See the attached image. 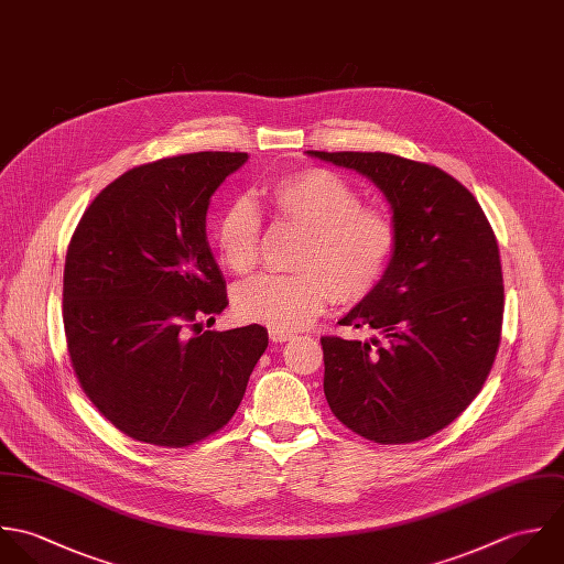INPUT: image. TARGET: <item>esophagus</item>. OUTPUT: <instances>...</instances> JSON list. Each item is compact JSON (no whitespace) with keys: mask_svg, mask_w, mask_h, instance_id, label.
<instances>
[{"mask_svg":"<svg viewBox=\"0 0 564 564\" xmlns=\"http://www.w3.org/2000/svg\"><path fill=\"white\" fill-rule=\"evenodd\" d=\"M268 336H270L272 341H288V339L294 338L292 332H281V329H270Z\"/></svg>","mask_w":564,"mask_h":564,"instance_id":"1","label":"esophagus"}]
</instances>
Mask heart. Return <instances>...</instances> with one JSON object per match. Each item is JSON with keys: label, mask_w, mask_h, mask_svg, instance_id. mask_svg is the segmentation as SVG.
<instances>
[{"label": "heart", "mask_w": 564, "mask_h": 564, "mask_svg": "<svg viewBox=\"0 0 564 564\" xmlns=\"http://www.w3.org/2000/svg\"><path fill=\"white\" fill-rule=\"evenodd\" d=\"M272 214L305 230L294 274H261L235 294L241 321L294 332L329 303H357L383 279L399 243L394 220L361 207L359 192L338 172L310 167L274 178L265 187ZM214 243L226 268L250 272L261 252V218L248 200H235L214 226Z\"/></svg>", "instance_id": "heart-1"}]
</instances>
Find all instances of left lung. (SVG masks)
<instances>
[{"label":"left lung","mask_w":564,"mask_h":564,"mask_svg":"<svg viewBox=\"0 0 564 564\" xmlns=\"http://www.w3.org/2000/svg\"><path fill=\"white\" fill-rule=\"evenodd\" d=\"M307 154L368 176L399 230L383 279L339 321L379 338H321L327 403L366 441L430 438L470 405L497 357L503 276L492 226L436 165L388 152Z\"/></svg>","instance_id":"left-lung-1"}]
</instances>
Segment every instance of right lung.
Instances as JSON below:
<instances>
[{"mask_svg": "<svg viewBox=\"0 0 564 564\" xmlns=\"http://www.w3.org/2000/svg\"><path fill=\"white\" fill-rule=\"evenodd\" d=\"M246 159L192 152L137 165L94 198L67 246L74 375L139 443L183 449L220 432L268 346L261 325L203 332L228 305L207 243L209 198Z\"/></svg>", "mask_w": 564, "mask_h": 564, "instance_id": "add662e5", "label": "right lung"}]
</instances>
